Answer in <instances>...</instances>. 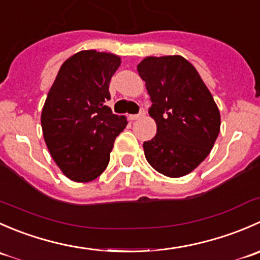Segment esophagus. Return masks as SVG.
I'll list each match as a JSON object with an SVG mask.
<instances>
[{"label": "esophagus", "instance_id": "34e87169", "mask_svg": "<svg viewBox=\"0 0 260 260\" xmlns=\"http://www.w3.org/2000/svg\"><path fill=\"white\" fill-rule=\"evenodd\" d=\"M145 109H141L140 111V113L138 114H131L129 115V118H131V120H136V119H140V118H142V117H145Z\"/></svg>", "mask_w": 260, "mask_h": 260}]
</instances>
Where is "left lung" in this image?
Wrapping results in <instances>:
<instances>
[{
  "mask_svg": "<svg viewBox=\"0 0 260 260\" xmlns=\"http://www.w3.org/2000/svg\"><path fill=\"white\" fill-rule=\"evenodd\" d=\"M152 102L157 133L143 143L148 164L159 174L181 177L210 153L220 132V113L198 70L185 57L148 56L137 65Z\"/></svg>",
  "mask_w": 260,
  "mask_h": 260,
  "instance_id": "obj_1",
  "label": "left lung"
}]
</instances>
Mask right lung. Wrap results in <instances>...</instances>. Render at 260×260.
<instances>
[{
    "instance_id": "1",
    "label": "right lung",
    "mask_w": 260,
    "mask_h": 260,
    "mask_svg": "<svg viewBox=\"0 0 260 260\" xmlns=\"http://www.w3.org/2000/svg\"><path fill=\"white\" fill-rule=\"evenodd\" d=\"M120 57L84 50L60 68L41 113L44 140L62 174L77 182L95 180L109 164L115 137L127 125L112 113L109 83Z\"/></svg>"
}]
</instances>
